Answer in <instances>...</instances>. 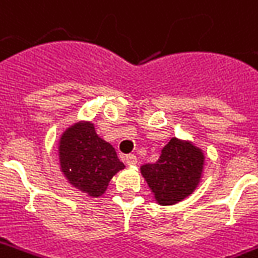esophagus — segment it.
I'll list each match as a JSON object with an SVG mask.
<instances>
[{"label":"esophagus","instance_id":"esophagus-1","mask_svg":"<svg viewBox=\"0 0 258 258\" xmlns=\"http://www.w3.org/2000/svg\"><path fill=\"white\" fill-rule=\"evenodd\" d=\"M124 160H125L127 165H137V162H138V159H137V156H135L134 154L125 155V156H124Z\"/></svg>","mask_w":258,"mask_h":258}]
</instances>
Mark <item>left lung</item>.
<instances>
[{
    "mask_svg": "<svg viewBox=\"0 0 258 258\" xmlns=\"http://www.w3.org/2000/svg\"><path fill=\"white\" fill-rule=\"evenodd\" d=\"M204 165L201 151L176 138L162 149L154 163L142 165L141 173L156 201L162 205L176 204L197 187Z\"/></svg>",
    "mask_w": 258,
    "mask_h": 258,
    "instance_id": "left-lung-1",
    "label": "left lung"
}]
</instances>
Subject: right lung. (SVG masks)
I'll return each mask as SVG.
<instances>
[{
	"instance_id": "obj_1",
	"label": "right lung",
	"mask_w": 258,
	"mask_h": 258,
	"mask_svg": "<svg viewBox=\"0 0 258 258\" xmlns=\"http://www.w3.org/2000/svg\"><path fill=\"white\" fill-rule=\"evenodd\" d=\"M60 163L70 183L92 197L102 196L124 167L114 148L99 138L91 123L75 124L60 141Z\"/></svg>"
}]
</instances>
